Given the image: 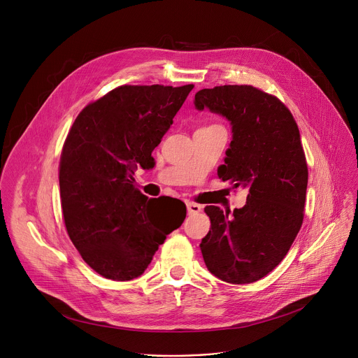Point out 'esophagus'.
<instances>
[{
  "label": "esophagus",
  "mask_w": 358,
  "mask_h": 358,
  "mask_svg": "<svg viewBox=\"0 0 358 358\" xmlns=\"http://www.w3.org/2000/svg\"><path fill=\"white\" fill-rule=\"evenodd\" d=\"M187 206V210H188V214H199L203 211V207L200 204H196V203H191V201H187L185 203Z\"/></svg>",
  "instance_id": "obj_1"
}]
</instances>
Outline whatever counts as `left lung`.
Returning <instances> with one entry per match:
<instances>
[{"label":"left lung","mask_w":358,"mask_h":358,"mask_svg":"<svg viewBox=\"0 0 358 358\" xmlns=\"http://www.w3.org/2000/svg\"><path fill=\"white\" fill-rule=\"evenodd\" d=\"M194 106L230 121L233 140L217 174L248 188L243 208H204V263L225 282H254L281 263L303 224L308 169L297 122L277 96L252 85L200 90Z\"/></svg>","instance_id":"left-lung-1"}]
</instances>
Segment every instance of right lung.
I'll return each instance as SVG.
<instances>
[{"label":"right lung","mask_w":358,"mask_h":358,"mask_svg":"<svg viewBox=\"0 0 358 358\" xmlns=\"http://www.w3.org/2000/svg\"><path fill=\"white\" fill-rule=\"evenodd\" d=\"M192 88L121 85L88 104L64 143L58 177L64 222L84 262L106 278L140 277L185 218L187 210L159 225L151 211L155 199L136 188L133 174L138 166L154 167L151 152Z\"/></svg>","instance_id":"obj_1"}]
</instances>
